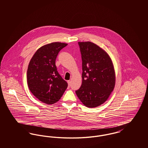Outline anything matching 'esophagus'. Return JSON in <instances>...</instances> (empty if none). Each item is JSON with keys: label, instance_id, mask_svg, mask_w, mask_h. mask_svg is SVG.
Segmentation results:
<instances>
[{"label": "esophagus", "instance_id": "1", "mask_svg": "<svg viewBox=\"0 0 148 148\" xmlns=\"http://www.w3.org/2000/svg\"><path fill=\"white\" fill-rule=\"evenodd\" d=\"M67 82H68V85H69V86H71V81H70V80H68V81Z\"/></svg>", "mask_w": 148, "mask_h": 148}]
</instances>
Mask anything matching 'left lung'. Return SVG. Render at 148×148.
Masks as SVG:
<instances>
[{"mask_svg": "<svg viewBox=\"0 0 148 148\" xmlns=\"http://www.w3.org/2000/svg\"><path fill=\"white\" fill-rule=\"evenodd\" d=\"M82 59V84L75 91L78 98L89 108L103 104L115 84L111 58L107 53L90 42H78Z\"/></svg>", "mask_w": 148, "mask_h": 148, "instance_id": "8db88e82", "label": "left lung"}]
</instances>
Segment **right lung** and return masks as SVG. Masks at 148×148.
Instances as JSON below:
<instances>
[{
    "label": "right lung",
    "instance_id": "right-lung-1",
    "mask_svg": "<svg viewBox=\"0 0 148 148\" xmlns=\"http://www.w3.org/2000/svg\"><path fill=\"white\" fill-rule=\"evenodd\" d=\"M67 45L60 42L45 45L36 50L29 64V89L36 98L47 104L59 101L68 87L56 65L59 52Z\"/></svg>",
    "mask_w": 148,
    "mask_h": 148
}]
</instances>
